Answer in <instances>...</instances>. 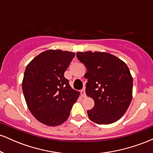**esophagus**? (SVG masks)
I'll return each mask as SVG.
<instances>
[{
    "mask_svg": "<svg viewBox=\"0 0 153 153\" xmlns=\"http://www.w3.org/2000/svg\"><path fill=\"white\" fill-rule=\"evenodd\" d=\"M80 94H81V96H82V97L85 98V96H86V94H85V90H84V89H82V90H81V91H80Z\"/></svg>",
    "mask_w": 153,
    "mask_h": 153,
    "instance_id": "esophagus-1",
    "label": "esophagus"
}]
</instances>
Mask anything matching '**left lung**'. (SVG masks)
I'll use <instances>...</instances> for the list:
<instances>
[{
	"label": "left lung",
	"instance_id": "obj_1",
	"mask_svg": "<svg viewBox=\"0 0 153 153\" xmlns=\"http://www.w3.org/2000/svg\"><path fill=\"white\" fill-rule=\"evenodd\" d=\"M87 69L85 94L94 101L88 116L98 124H109L122 118L132 99L133 79L126 63L104 52H78Z\"/></svg>",
	"mask_w": 153,
	"mask_h": 153
}]
</instances>
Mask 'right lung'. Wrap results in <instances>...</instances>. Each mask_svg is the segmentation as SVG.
Listing matches in <instances>:
<instances>
[{
	"label": "right lung",
	"instance_id": "obj_1",
	"mask_svg": "<svg viewBox=\"0 0 153 153\" xmlns=\"http://www.w3.org/2000/svg\"><path fill=\"white\" fill-rule=\"evenodd\" d=\"M75 52L49 50L26 66L22 89L28 108L39 122L58 126L69 117L80 93L72 89L64 73Z\"/></svg>",
	"mask_w": 153,
	"mask_h": 153
}]
</instances>
